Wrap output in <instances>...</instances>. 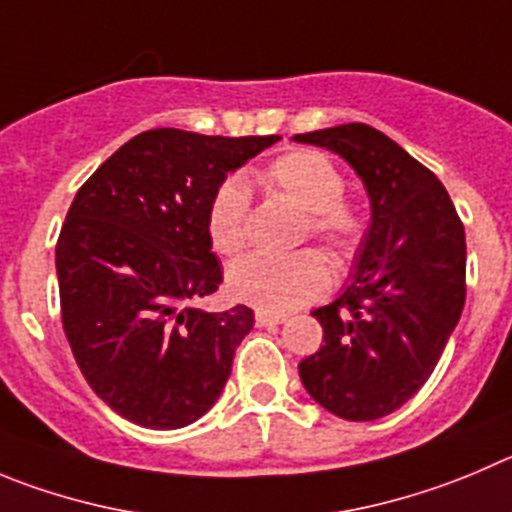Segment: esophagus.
Segmentation results:
<instances>
[{
	"label": "esophagus",
	"mask_w": 512,
	"mask_h": 512,
	"mask_svg": "<svg viewBox=\"0 0 512 512\" xmlns=\"http://www.w3.org/2000/svg\"><path fill=\"white\" fill-rule=\"evenodd\" d=\"M288 321V315H280V313H267V310H257L255 313V323L260 328L265 326H280V323Z\"/></svg>",
	"instance_id": "obj_1"
}]
</instances>
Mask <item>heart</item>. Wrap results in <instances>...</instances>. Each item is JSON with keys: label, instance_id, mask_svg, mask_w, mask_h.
<instances>
[{"label": "heart", "instance_id": "1", "mask_svg": "<svg viewBox=\"0 0 512 512\" xmlns=\"http://www.w3.org/2000/svg\"><path fill=\"white\" fill-rule=\"evenodd\" d=\"M270 189L305 209L303 237L323 242L338 260H351L364 247L369 214L358 199L343 194L346 179L331 156L315 148H293L262 171ZM207 234L214 252L240 255L250 240V194L240 179L217 186L207 212ZM232 298L267 313H288L321 298L331 288V265L318 250L285 257L250 255L234 262L227 275Z\"/></svg>", "mask_w": 512, "mask_h": 512}]
</instances>
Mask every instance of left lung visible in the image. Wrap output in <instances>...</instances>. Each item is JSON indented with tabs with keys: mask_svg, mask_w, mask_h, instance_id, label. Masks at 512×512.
<instances>
[{
	"mask_svg": "<svg viewBox=\"0 0 512 512\" xmlns=\"http://www.w3.org/2000/svg\"><path fill=\"white\" fill-rule=\"evenodd\" d=\"M341 154L371 197V232L356 275L313 310L321 348L298 366L305 391L348 422L407 404L432 376L465 305V227L442 181L366 123L298 133Z\"/></svg>",
	"mask_w": 512,
	"mask_h": 512,
	"instance_id": "obj_1",
	"label": "left lung"
}]
</instances>
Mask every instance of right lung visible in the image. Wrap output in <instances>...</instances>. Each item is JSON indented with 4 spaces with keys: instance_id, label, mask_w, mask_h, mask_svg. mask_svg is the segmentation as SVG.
I'll return each instance as SVG.
<instances>
[{
    "instance_id": "1",
    "label": "right lung",
    "mask_w": 512,
    "mask_h": 512,
    "mask_svg": "<svg viewBox=\"0 0 512 512\" xmlns=\"http://www.w3.org/2000/svg\"><path fill=\"white\" fill-rule=\"evenodd\" d=\"M278 138L151 128L75 194L55 247L62 328L90 389L128 422L186 427L222 394L255 313L194 305L222 283L209 202Z\"/></svg>"
}]
</instances>
